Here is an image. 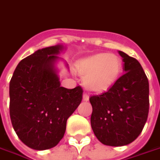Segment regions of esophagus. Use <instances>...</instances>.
<instances>
[{"label": "esophagus", "instance_id": "obj_1", "mask_svg": "<svg viewBox=\"0 0 160 160\" xmlns=\"http://www.w3.org/2000/svg\"><path fill=\"white\" fill-rule=\"evenodd\" d=\"M82 99H83V101H88L89 100V96L86 93H83V95H82Z\"/></svg>", "mask_w": 160, "mask_h": 160}]
</instances>
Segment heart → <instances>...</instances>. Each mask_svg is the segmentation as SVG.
I'll use <instances>...</instances> for the list:
<instances>
[{
	"label": "heart",
	"mask_w": 160,
	"mask_h": 160,
	"mask_svg": "<svg viewBox=\"0 0 160 160\" xmlns=\"http://www.w3.org/2000/svg\"><path fill=\"white\" fill-rule=\"evenodd\" d=\"M122 69V61L113 54L101 53L82 61L78 71L83 78L88 91L100 93L107 91L114 84Z\"/></svg>",
	"instance_id": "1"
}]
</instances>
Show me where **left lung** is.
Here are the masks:
<instances>
[{
    "label": "left lung",
    "instance_id": "1",
    "mask_svg": "<svg viewBox=\"0 0 160 160\" xmlns=\"http://www.w3.org/2000/svg\"><path fill=\"white\" fill-rule=\"evenodd\" d=\"M124 74L107 91L91 96V128L102 144L123 146L142 132L149 112V82L141 64L118 51Z\"/></svg>",
    "mask_w": 160,
    "mask_h": 160
}]
</instances>
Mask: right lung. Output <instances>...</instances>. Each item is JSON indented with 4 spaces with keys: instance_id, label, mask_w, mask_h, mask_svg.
I'll return each mask as SVG.
<instances>
[{
    "instance_id": "1",
    "label": "right lung",
    "mask_w": 160,
    "mask_h": 160,
    "mask_svg": "<svg viewBox=\"0 0 160 160\" xmlns=\"http://www.w3.org/2000/svg\"><path fill=\"white\" fill-rule=\"evenodd\" d=\"M64 49L57 44L36 50L20 62L10 80L13 128L23 144L34 150L50 149L60 142L67 119L82 101L81 87L61 86L57 62Z\"/></svg>"
}]
</instances>
